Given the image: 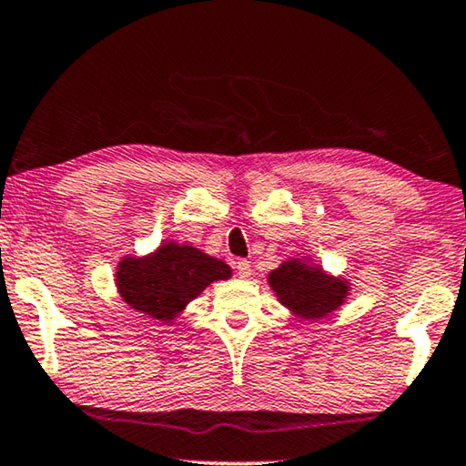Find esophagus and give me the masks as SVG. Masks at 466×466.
<instances>
[{
	"instance_id": "obj_1",
	"label": "esophagus",
	"mask_w": 466,
	"mask_h": 466,
	"mask_svg": "<svg viewBox=\"0 0 466 466\" xmlns=\"http://www.w3.org/2000/svg\"><path fill=\"white\" fill-rule=\"evenodd\" d=\"M235 268H238L239 278H244V279H248L249 275H252V265H249L248 260H238L235 262Z\"/></svg>"
}]
</instances>
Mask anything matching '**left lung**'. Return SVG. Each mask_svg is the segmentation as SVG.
Masks as SVG:
<instances>
[{"label": "left lung", "mask_w": 466, "mask_h": 466, "mask_svg": "<svg viewBox=\"0 0 466 466\" xmlns=\"http://www.w3.org/2000/svg\"><path fill=\"white\" fill-rule=\"evenodd\" d=\"M267 281L281 305L305 321L328 317L347 300L350 292L345 278L328 275L305 256L283 260L268 273Z\"/></svg>", "instance_id": "1"}]
</instances>
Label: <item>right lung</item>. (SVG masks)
Wrapping results in <instances>:
<instances>
[{
	"label": "right lung",
	"mask_w": 466,
	"mask_h": 466,
	"mask_svg": "<svg viewBox=\"0 0 466 466\" xmlns=\"http://www.w3.org/2000/svg\"><path fill=\"white\" fill-rule=\"evenodd\" d=\"M231 267L201 249L164 241L147 256H124L116 268V286L134 311L170 323L212 281H225Z\"/></svg>",
	"instance_id": "add662e5"
}]
</instances>
